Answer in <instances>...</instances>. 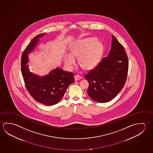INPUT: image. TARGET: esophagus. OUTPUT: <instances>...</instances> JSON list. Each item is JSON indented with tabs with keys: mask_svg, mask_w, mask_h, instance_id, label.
<instances>
[{
	"mask_svg": "<svg viewBox=\"0 0 153 153\" xmlns=\"http://www.w3.org/2000/svg\"><path fill=\"white\" fill-rule=\"evenodd\" d=\"M81 79H82V77L80 75H76L75 76V80L76 81V80H80Z\"/></svg>",
	"mask_w": 153,
	"mask_h": 153,
	"instance_id": "1",
	"label": "esophagus"
}]
</instances>
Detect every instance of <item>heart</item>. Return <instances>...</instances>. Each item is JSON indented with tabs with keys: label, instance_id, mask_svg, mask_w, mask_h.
Masks as SVG:
<instances>
[{
	"label": "heart",
	"instance_id": "1",
	"mask_svg": "<svg viewBox=\"0 0 153 153\" xmlns=\"http://www.w3.org/2000/svg\"><path fill=\"white\" fill-rule=\"evenodd\" d=\"M70 54L64 56L65 64L71 68L75 65V58L78 57V63L85 69L91 70L98 65L104 51L103 44L96 38L82 39L76 41L70 47Z\"/></svg>",
	"mask_w": 153,
	"mask_h": 153
}]
</instances>
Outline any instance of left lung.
I'll list each match as a JSON object with an SVG mask.
<instances>
[{"label":"left lung","instance_id":"left-lung-1","mask_svg":"<svg viewBox=\"0 0 153 153\" xmlns=\"http://www.w3.org/2000/svg\"><path fill=\"white\" fill-rule=\"evenodd\" d=\"M108 56L85 75L88 82L87 92L95 102H106L118 94L126 83L128 59L123 46L113 36Z\"/></svg>","mask_w":153,"mask_h":153}]
</instances>
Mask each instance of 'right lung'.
<instances>
[{"label":"right lung","mask_w":153,"mask_h":153,"mask_svg":"<svg viewBox=\"0 0 153 153\" xmlns=\"http://www.w3.org/2000/svg\"><path fill=\"white\" fill-rule=\"evenodd\" d=\"M45 34L36 35L30 42L22 54V73L28 93L36 102L46 105L56 104L64 96L69 85L75 82L71 72L59 68L51 71L48 75L40 77L30 73L26 64L28 55L35 48L39 38Z\"/></svg>","instance_id":"obj_1"}]
</instances>
